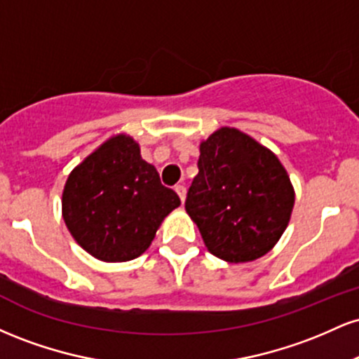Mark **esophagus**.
<instances>
[{
    "instance_id": "1",
    "label": "esophagus",
    "mask_w": 359,
    "mask_h": 359,
    "mask_svg": "<svg viewBox=\"0 0 359 359\" xmlns=\"http://www.w3.org/2000/svg\"><path fill=\"white\" fill-rule=\"evenodd\" d=\"M175 192L179 194V197H180V201H185V194H187V189H185V185H182V184H177L175 185Z\"/></svg>"
}]
</instances>
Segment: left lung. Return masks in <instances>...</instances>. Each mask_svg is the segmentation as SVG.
<instances>
[{"instance_id": "8db88e82", "label": "left lung", "mask_w": 359, "mask_h": 359, "mask_svg": "<svg viewBox=\"0 0 359 359\" xmlns=\"http://www.w3.org/2000/svg\"><path fill=\"white\" fill-rule=\"evenodd\" d=\"M185 211L214 257L253 262L273 248L290 221L295 194L277 155L236 128L201 143Z\"/></svg>"}]
</instances>
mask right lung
<instances>
[{
	"label": "right lung",
	"instance_id": "obj_1",
	"mask_svg": "<svg viewBox=\"0 0 359 359\" xmlns=\"http://www.w3.org/2000/svg\"><path fill=\"white\" fill-rule=\"evenodd\" d=\"M180 205L156 168L128 135L94 150L69 175L62 216L79 245L101 262H128L145 253L162 221Z\"/></svg>",
	"mask_w": 359,
	"mask_h": 359
}]
</instances>
